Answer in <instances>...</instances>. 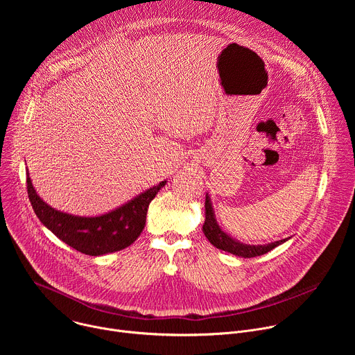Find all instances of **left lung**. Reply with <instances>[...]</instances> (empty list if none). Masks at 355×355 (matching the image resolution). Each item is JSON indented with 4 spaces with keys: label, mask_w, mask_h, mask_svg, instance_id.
<instances>
[{
    "label": "left lung",
    "mask_w": 355,
    "mask_h": 355,
    "mask_svg": "<svg viewBox=\"0 0 355 355\" xmlns=\"http://www.w3.org/2000/svg\"><path fill=\"white\" fill-rule=\"evenodd\" d=\"M205 211H207V216H205V223L202 230H204L207 239L219 250L232 252L234 256L239 257H244V259H251V257H257V256H263L266 252L271 251L272 248H275L277 245L285 243L288 239H282L270 244H261V245H250V244H243L234 239H232L229 234H226L219 225L216 223L215 215H214V209L211 205L209 196L207 195L205 199Z\"/></svg>",
    "instance_id": "1"
}]
</instances>
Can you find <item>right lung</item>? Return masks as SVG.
<instances>
[{"mask_svg": "<svg viewBox=\"0 0 355 355\" xmlns=\"http://www.w3.org/2000/svg\"><path fill=\"white\" fill-rule=\"evenodd\" d=\"M164 185L166 181H162L110 214L81 218L49 207L36 193L29 174L26 178L28 196L39 220L62 241L83 254L94 257L129 247L140 236L150 202Z\"/></svg>", "mask_w": 355, "mask_h": 355, "instance_id": "obj_1", "label": "right lung"}]
</instances>
